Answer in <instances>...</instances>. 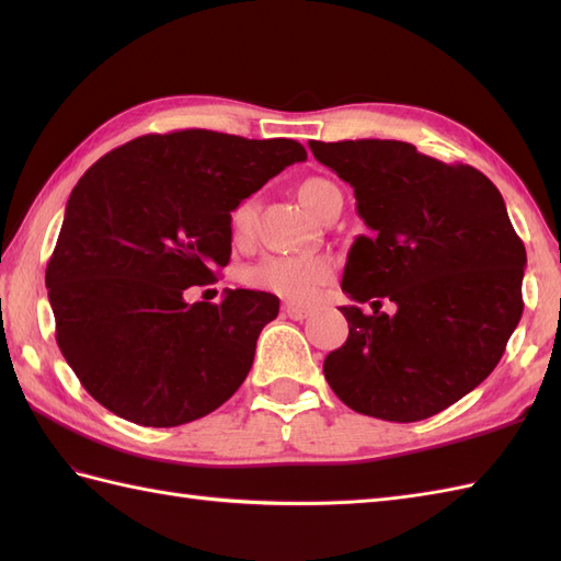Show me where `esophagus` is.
Wrapping results in <instances>:
<instances>
[{"label":"esophagus","instance_id":"obj_1","mask_svg":"<svg viewBox=\"0 0 561 561\" xmlns=\"http://www.w3.org/2000/svg\"><path fill=\"white\" fill-rule=\"evenodd\" d=\"M282 311H284V316L291 318V320H304V318H308V313H311L308 308L296 306V304H284Z\"/></svg>","mask_w":561,"mask_h":561}]
</instances>
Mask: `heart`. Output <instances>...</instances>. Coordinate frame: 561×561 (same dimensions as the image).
Here are the masks:
<instances>
[{"instance_id":"b5f03b06","label":"heart","mask_w":561,"mask_h":561,"mask_svg":"<svg viewBox=\"0 0 561 561\" xmlns=\"http://www.w3.org/2000/svg\"><path fill=\"white\" fill-rule=\"evenodd\" d=\"M325 178H308L301 183L299 195L304 205L313 214L320 199L332 190ZM257 197H245L231 209V231L236 241H248L255 231ZM335 277V260L323 253H296V255H270L245 272V282L253 289L267 291L291 304H311L318 299L325 284Z\"/></svg>"}]
</instances>
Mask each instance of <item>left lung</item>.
<instances>
[{
  "instance_id": "left-lung-1",
  "label": "left lung",
  "mask_w": 561,
  "mask_h": 561,
  "mask_svg": "<svg viewBox=\"0 0 561 561\" xmlns=\"http://www.w3.org/2000/svg\"><path fill=\"white\" fill-rule=\"evenodd\" d=\"M354 187L368 226L350 248L342 306L350 337L325 356L335 396L376 420L420 422L494 371L523 313L526 245L478 169L396 139L308 141ZM399 311L388 317L379 299Z\"/></svg>"
}]
</instances>
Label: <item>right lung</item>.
<instances>
[{
  "label": "right lung",
  "mask_w": 561,
  "mask_h": 561,
  "mask_svg": "<svg viewBox=\"0 0 561 561\" xmlns=\"http://www.w3.org/2000/svg\"><path fill=\"white\" fill-rule=\"evenodd\" d=\"M296 161L306 149L294 139L178 129L127 141L79 178L45 287L59 352L105 410L178 426L241 388L279 299L226 289L221 304H187L183 294L217 282L231 209Z\"/></svg>",
  "instance_id": "add662e5"
}]
</instances>
